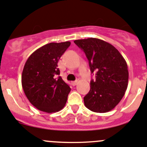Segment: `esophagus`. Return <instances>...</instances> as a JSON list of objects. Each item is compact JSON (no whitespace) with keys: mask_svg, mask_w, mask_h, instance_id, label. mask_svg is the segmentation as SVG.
<instances>
[{"mask_svg":"<svg viewBox=\"0 0 147 147\" xmlns=\"http://www.w3.org/2000/svg\"><path fill=\"white\" fill-rule=\"evenodd\" d=\"M72 85H74V86H75V85H76L78 84V81L77 80H76V81H74V82H72Z\"/></svg>","mask_w":147,"mask_h":147,"instance_id":"esophagus-1","label":"esophagus"}]
</instances>
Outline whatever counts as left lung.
Listing matches in <instances>:
<instances>
[{"instance_id": "1", "label": "left lung", "mask_w": 147, "mask_h": 147, "mask_svg": "<svg viewBox=\"0 0 147 147\" xmlns=\"http://www.w3.org/2000/svg\"><path fill=\"white\" fill-rule=\"evenodd\" d=\"M85 52L96 80L84 97L85 107L95 113H107L115 108L124 96L128 85L127 62L113 45L97 38L74 40Z\"/></svg>"}]
</instances>
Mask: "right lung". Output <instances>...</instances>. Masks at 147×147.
Returning a JSON list of instances; mask_svg holds the SVG:
<instances>
[{"mask_svg": "<svg viewBox=\"0 0 147 147\" xmlns=\"http://www.w3.org/2000/svg\"><path fill=\"white\" fill-rule=\"evenodd\" d=\"M69 41L51 42L34 51L25 63L22 73L23 91L31 104L40 111L51 113L62 110L71 88L59 75L58 61Z\"/></svg>", "mask_w": 147, "mask_h": 147, "instance_id": "1", "label": "right lung"}]
</instances>
